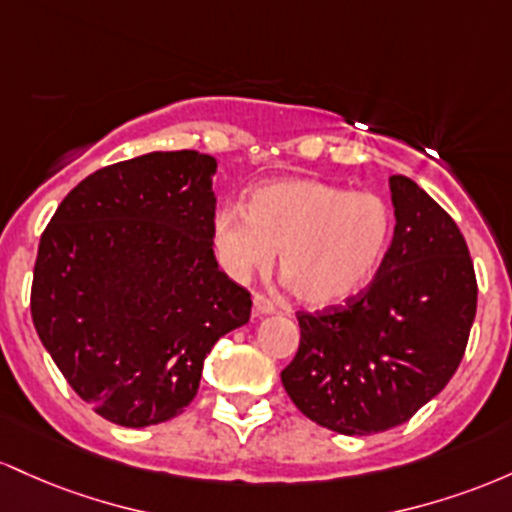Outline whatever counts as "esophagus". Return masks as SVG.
I'll return each instance as SVG.
<instances>
[{"label": "esophagus", "mask_w": 512, "mask_h": 512, "mask_svg": "<svg viewBox=\"0 0 512 512\" xmlns=\"http://www.w3.org/2000/svg\"><path fill=\"white\" fill-rule=\"evenodd\" d=\"M254 312L261 314V317H263V314H273L275 312V304L268 300V297L263 295V292H256V295H254Z\"/></svg>", "instance_id": "1"}]
</instances>
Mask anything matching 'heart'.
<instances>
[{"label": "heart", "mask_w": 512, "mask_h": 512, "mask_svg": "<svg viewBox=\"0 0 512 512\" xmlns=\"http://www.w3.org/2000/svg\"><path fill=\"white\" fill-rule=\"evenodd\" d=\"M392 237V208L372 191L326 181L285 179L261 186L246 210L225 208L212 239L227 271L244 278L271 266L309 307H329L360 292Z\"/></svg>", "instance_id": "b5f03b06"}]
</instances>
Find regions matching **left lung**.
<instances>
[{
    "label": "left lung",
    "mask_w": 512,
    "mask_h": 512,
    "mask_svg": "<svg viewBox=\"0 0 512 512\" xmlns=\"http://www.w3.org/2000/svg\"><path fill=\"white\" fill-rule=\"evenodd\" d=\"M394 237L375 278L321 312H297L300 348L280 372L304 416L341 435L396 428L457 372L476 273L457 222L418 183L389 179Z\"/></svg>",
    "instance_id": "8db88e82"
}]
</instances>
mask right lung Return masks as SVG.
<instances>
[{"mask_svg": "<svg viewBox=\"0 0 512 512\" xmlns=\"http://www.w3.org/2000/svg\"><path fill=\"white\" fill-rule=\"evenodd\" d=\"M215 169L195 149L103 166L40 237L33 326L74 392L118 426L179 416L205 355L249 321L251 292L212 254Z\"/></svg>", "mask_w": 512, "mask_h": 512, "instance_id": "add662e5", "label": "right lung"}]
</instances>
